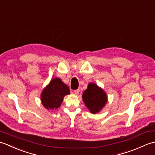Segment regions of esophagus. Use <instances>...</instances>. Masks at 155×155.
Returning a JSON list of instances; mask_svg holds the SVG:
<instances>
[{
  "instance_id": "esophagus-1",
  "label": "esophagus",
  "mask_w": 155,
  "mask_h": 155,
  "mask_svg": "<svg viewBox=\"0 0 155 155\" xmlns=\"http://www.w3.org/2000/svg\"><path fill=\"white\" fill-rule=\"evenodd\" d=\"M79 92H80L79 89H77V90H74V93L75 94H78V93H79Z\"/></svg>"
}]
</instances>
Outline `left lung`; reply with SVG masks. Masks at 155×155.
Returning a JSON list of instances; mask_svg holds the SVG:
<instances>
[{"label":"left lung","mask_w":155,"mask_h":155,"mask_svg":"<svg viewBox=\"0 0 155 155\" xmlns=\"http://www.w3.org/2000/svg\"><path fill=\"white\" fill-rule=\"evenodd\" d=\"M83 100L91 113L96 114L100 112L107 103V96L101 87L93 83H90L83 94Z\"/></svg>","instance_id":"1"}]
</instances>
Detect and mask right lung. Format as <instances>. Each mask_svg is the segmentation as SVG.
<instances>
[{
  "label": "right lung",
  "instance_id": "obj_1",
  "mask_svg": "<svg viewBox=\"0 0 155 155\" xmlns=\"http://www.w3.org/2000/svg\"><path fill=\"white\" fill-rule=\"evenodd\" d=\"M69 94L70 90L67 85L61 78H54L42 92V104L47 110L57 109L61 106L64 96Z\"/></svg>",
  "mask_w": 155,
  "mask_h": 155
}]
</instances>
